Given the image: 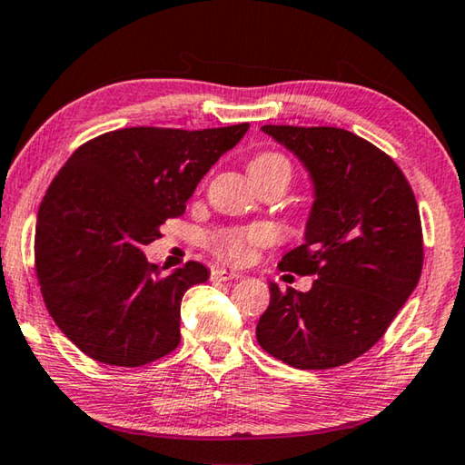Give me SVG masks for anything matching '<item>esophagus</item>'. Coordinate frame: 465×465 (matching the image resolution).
Wrapping results in <instances>:
<instances>
[{
  "label": "esophagus",
  "instance_id": "esophagus-1",
  "mask_svg": "<svg viewBox=\"0 0 465 465\" xmlns=\"http://www.w3.org/2000/svg\"><path fill=\"white\" fill-rule=\"evenodd\" d=\"M242 274L235 272V271H227V269H219L211 272V281L215 282H225V281H233V279H240Z\"/></svg>",
  "mask_w": 465,
  "mask_h": 465
}]
</instances>
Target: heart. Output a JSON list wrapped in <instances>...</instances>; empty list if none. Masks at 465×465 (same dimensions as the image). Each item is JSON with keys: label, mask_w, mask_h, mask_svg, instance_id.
I'll return each instance as SVG.
<instances>
[{"label": "heart", "mask_w": 465, "mask_h": 465, "mask_svg": "<svg viewBox=\"0 0 465 465\" xmlns=\"http://www.w3.org/2000/svg\"><path fill=\"white\" fill-rule=\"evenodd\" d=\"M250 170H282V172H291L289 162L285 157L272 152L261 153L254 157L250 163ZM271 240V230L264 225H256L250 227V230H242V232H227L222 238L217 240L219 250H223L227 256L233 258V261H246V258L252 254V250L256 246H262Z\"/></svg>", "instance_id": "obj_1"}]
</instances>
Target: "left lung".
I'll return each instance as SVG.
<instances>
[{
  "label": "left lung",
  "instance_id": "left-lung-1",
  "mask_svg": "<svg viewBox=\"0 0 465 465\" xmlns=\"http://www.w3.org/2000/svg\"><path fill=\"white\" fill-rule=\"evenodd\" d=\"M312 180L313 203L303 243L279 266L316 274L310 291L281 293L258 320V344L297 369L351 363L380 341L419 285V204L400 168L381 149L336 127L264 124Z\"/></svg>",
  "mask_w": 465,
  "mask_h": 465
}]
</instances>
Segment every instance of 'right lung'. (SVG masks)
Listing matches in <instances>:
<instances>
[{
  "label": "right lung",
  "mask_w": 465,
  "mask_h": 465,
  "mask_svg": "<svg viewBox=\"0 0 465 465\" xmlns=\"http://www.w3.org/2000/svg\"><path fill=\"white\" fill-rule=\"evenodd\" d=\"M248 129L113 131L53 180L36 217V277L54 324L90 359L141 367L176 349L180 302L209 271L188 262L163 274L143 248Z\"/></svg>",
  "instance_id": "1"
}]
</instances>
